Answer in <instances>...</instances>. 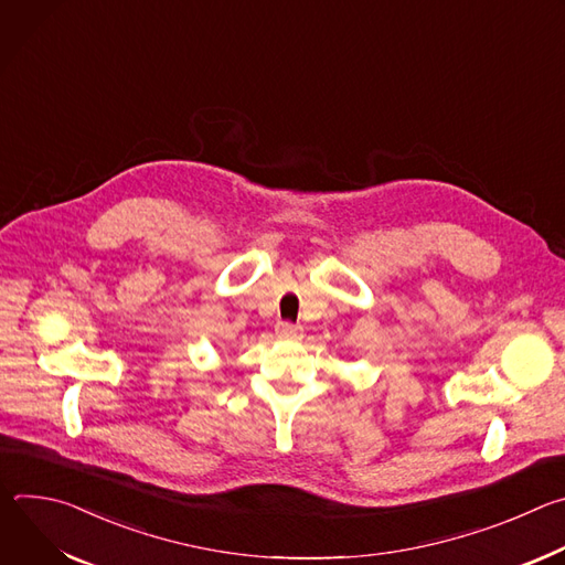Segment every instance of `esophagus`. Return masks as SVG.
Listing matches in <instances>:
<instances>
[{
	"label": "esophagus",
	"instance_id": "obj_1",
	"mask_svg": "<svg viewBox=\"0 0 565 565\" xmlns=\"http://www.w3.org/2000/svg\"><path fill=\"white\" fill-rule=\"evenodd\" d=\"M275 331H277V335H279V338H286V340H295V338H299V333H301V327L292 324V321H277Z\"/></svg>",
	"mask_w": 565,
	"mask_h": 565
}]
</instances>
